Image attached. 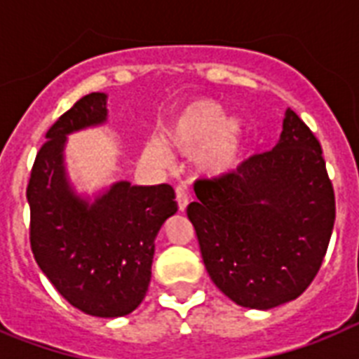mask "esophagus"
<instances>
[{
	"label": "esophagus",
	"instance_id": "esophagus-1",
	"mask_svg": "<svg viewBox=\"0 0 359 359\" xmlns=\"http://www.w3.org/2000/svg\"><path fill=\"white\" fill-rule=\"evenodd\" d=\"M177 203H179V210H186L188 203H190V194L186 186H179L177 188Z\"/></svg>",
	"mask_w": 359,
	"mask_h": 359
}]
</instances>
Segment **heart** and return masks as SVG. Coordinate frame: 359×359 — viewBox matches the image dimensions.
Listing matches in <instances>:
<instances>
[{
    "instance_id": "b5f03b06",
    "label": "heart",
    "mask_w": 359,
    "mask_h": 359,
    "mask_svg": "<svg viewBox=\"0 0 359 359\" xmlns=\"http://www.w3.org/2000/svg\"><path fill=\"white\" fill-rule=\"evenodd\" d=\"M248 149V128L235 117H225L224 108L210 98H199L177 109L162 124L160 143L143 149L147 162L169 165V154H194L199 171L210 177L231 173Z\"/></svg>"
}]
</instances>
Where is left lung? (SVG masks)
Segmentation results:
<instances>
[{
	"label": "left lung",
	"mask_w": 359,
	"mask_h": 359,
	"mask_svg": "<svg viewBox=\"0 0 359 359\" xmlns=\"http://www.w3.org/2000/svg\"><path fill=\"white\" fill-rule=\"evenodd\" d=\"M194 224L208 276L242 307L298 298L323 264L335 222L334 186L320 143L287 109L272 151L194 184Z\"/></svg>",
	"instance_id": "left-lung-1"
}]
</instances>
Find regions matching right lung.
Returning <instances> with one entry per match:
<instances>
[{"label": "right lung", "mask_w": 359, "mask_h": 359, "mask_svg": "<svg viewBox=\"0 0 359 359\" xmlns=\"http://www.w3.org/2000/svg\"><path fill=\"white\" fill-rule=\"evenodd\" d=\"M106 95L91 93L46 132L27 184L29 242L36 264L57 292L93 317H124L151 283L154 238L177 212L169 184L121 180L95 203L76 196L65 173L67 135L106 123Z\"/></svg>", "instance_id": "right-lung-1"}]
</instances>
